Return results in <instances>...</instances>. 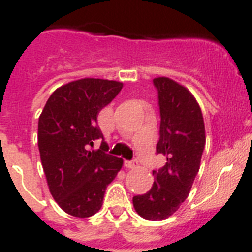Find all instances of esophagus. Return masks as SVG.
Masks as SVG:
<instances>
[{
    "instance_id": "34e87169",
    "label": "esophagus",
    "mask_w": 252,
    "mask_h": 252,
    "mask_svg": "<svg viewBox=\"0 0 252 252\" xmlns=\"http://www.w3.org/2000/svg\"><path fill=\"white\" fill-rule=\"evenodd\" d=\"M125 166H126V168H130V169L136 168L137 161L136 160H126V161H125Z\"/></svg>"
}]
</instances>
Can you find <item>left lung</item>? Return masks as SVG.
I'll return each instance as SVG.
<instances>
[{
    "instance_id": "8db88e82",
    "label": "left lung",
    "mask_w": 252,
    "mask_h": 252,
    "mask_svg": "<svg viewBox=\"0 0 252 252\" xmlns=\"http://www.w3.org/2000/svg\"><path fill=\"white\" fill-rule=\"evenodd\" d=\"M160 108L157 153L165 155V165L154 170L148 193L135 195V211L145 220H165L177 212L192 189L201 166L206 131L201 107L186 87L166 77L154 79Z\"/></svg>"
}]
</instances>
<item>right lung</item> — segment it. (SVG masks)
<instances>
[{"label":"right lung","mask_w":252,"mask_h":252,"mask_svg":"<svg viewBox=\"0 0 252 252\" xmlns=\"http://www.w3.org/2000/svg\"><path fill=\"white\" fill-rule=\"evenodd\" d=\"M121 82L84 78L51 93L39 117L37 145L49 190L59 207L74 217L101 209L107 186L122 168L121 158L92 150L103 139L99 111L122 90Z\"/></svg>","instance_id":"add662e5"}]
</instances>
